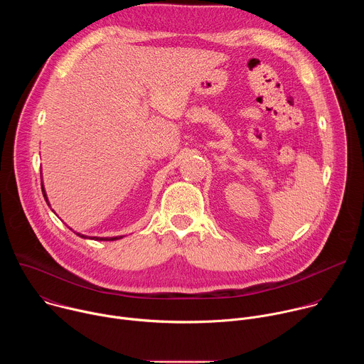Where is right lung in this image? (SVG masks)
<instances>
[{"instance_id": "obj_1", "label": "right lung", "mask_w": 364, "mask_h": 364, "mask_svg": "<svg viewBox=\"0 0 364 364\" xmlns=\"http://www.w3.org/2000/svg\"><path fill=\"white\" fill-rule=\"evenodd\" d=\"M41 191H43V196H44V200L47 201V204L50 205V203H48V200H47V194H46V190H44V187H43V183H41ZM77 236H80V237H83V239H86L87 236H85V235H80V233H76ZM124 236H115V237H90V239H95V240H118V239H122Z\"/></svg>"}]
</instances>
